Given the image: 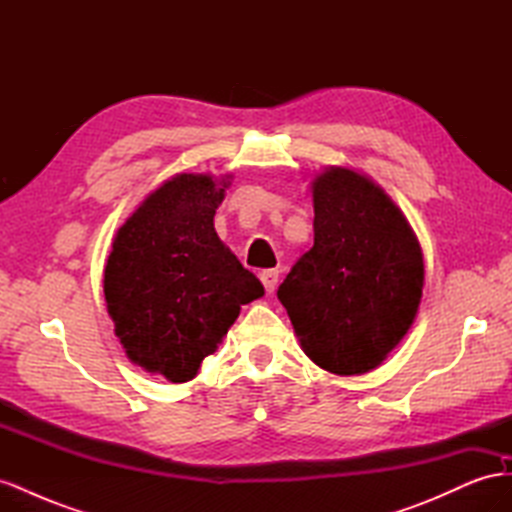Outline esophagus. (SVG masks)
<instances>
[{"label":"esophagus","mask_w":512,"mask_h":512,"mask_svg":"<svg viewBox=\"0 0 512 512\" xmlns=\"http://www.w3.org/2000/svg\"><path fill=\"white\" fill-rule=\"evenodd\" d=\"M277 280H280V271H277V269H267V271L260 273V282H262V286H265L267 294L275 292Z\"/></svg>","instance_id":"obj_1"}]
</instances>
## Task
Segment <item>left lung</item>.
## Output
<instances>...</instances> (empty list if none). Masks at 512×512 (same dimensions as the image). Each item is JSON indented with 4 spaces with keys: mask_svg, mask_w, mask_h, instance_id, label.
<instances>
[{
    "mask_svg": "<svg viewBox=\"0 0 512 512\" xmlns=\"http://www.w3.org/2000/svg\"><path fill=\"white\" fill-rule=\"evenodd\" d=\"M314 247L277 290L303 352L337 376L382 365L421 305L425 262L406 215L348 166L312 181Z\"/></svg>",
    "mask_w": 512,
    "mask_h": 512,
    "instance_id": "left-lung-1",
    "label": "left lung"
}]
</instances>
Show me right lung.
<instances>
[{
	"label": "right lung",
	"instance_id": "1",
	"mask_svg": "<svg viewBox=\"0 0 512 512\" xmlns=\"http://www.w3.org/2000/svg\"><path fill=\"white\" fill-rule=\"evenodd\" d=\"M232 175L179 173L145 196L113 239L104 299L128 359L188 382L237 320L265 294L215 232Z\"/></svg>",
	"mask_w": 512,
	"mask_h": 512
}]
</instances>
